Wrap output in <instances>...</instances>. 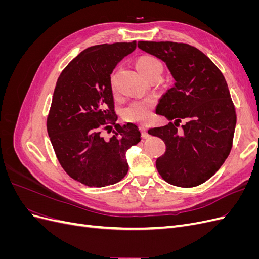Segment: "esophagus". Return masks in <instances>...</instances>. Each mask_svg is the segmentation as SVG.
Instances as JSON below:
<instances>
[{
	"label": "esophagus",
	"instance_id": "1",
	"mask_svg": "<svg viewBox=\"0 0 259 259\" xmlns=\"http://www.w3.org/2000/svg\"><path fill=\"white\" fill-rule=\"evenodd\" d=\"M139 130H140V132H142V137H143V138H148V137H149L147 128H146L145 126H140Z\"/></svg>",
	"mask_w": 259,
	"mask_h": 259
}]
</instances>
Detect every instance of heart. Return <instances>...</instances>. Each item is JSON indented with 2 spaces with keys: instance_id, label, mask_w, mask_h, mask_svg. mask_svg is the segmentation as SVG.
Listing matches in <instances>:
<instances>
[{
  "instance_id": "obj_1",
  "label": "heart",
  "mask_w": 259,
  "mask_h": 259,
  "mask_svg": "<svg viewBox=\"0 0 259 259\" xmlns=\"http://www.w3.org/2000/svg\"><path fill=\"white\" fill-rule=\"evenodd\" d=\"M136 68L146 79L149 76L163 72V65L161 60L153 56H143L137 59ZM156 100L153 97H143L132 100L122 109V117L127 122L145 123L151 117L152 109Z\"/></svg>"
}]
</instances>
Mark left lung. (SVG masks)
<instances>
[{"label":"left lung","mask_w":259,"mask_h":259,"mask_svg":"<svg viewBox=\"0 0 259 259\" xmlns=\"http://www.w3.org/2000/svg\"><path fill=\"white\" fill-rule=\"evenodd\" d=\"M138 48L165 62L175 80L155 110L170 122L148 131L166 145L156 168L177 187L205 183L228 158L236 128V109L225 77L205 54L189 44L139 41Z\"/></svg>","instance_id":"1"}]
</instances>
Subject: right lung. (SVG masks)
Here are the masks:
<instances>
[{"instance_id":"right-lung-1","label":"right lung","mask_w":259,"mask_h":259,"mask_svg":"<svg viewBox=\"0 0 259 259\" xmlns=\"http://www.w3.org/2000/svg\"><path fill=\"white\" fill-rule=\"evenodd\" d=\"M136 49V41L94 45L64 69L54 91L48 133L66 173L89 187L119 183L127 174L125 152L140 142L137 125L116 123L111 73ZM106 141L101 129L112 127Z\"/></svg>"}]
</instances>
